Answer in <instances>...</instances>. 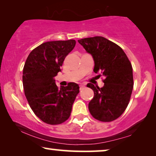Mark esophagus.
<instances>
[{"label": "esophagus", "instance_id": "1", "mask_svg": "<svg viewBox=\"0 0 156 156\" xmlns=\"http://www.w3.org/2000/svg\"><path fill=\"white\" fill-rule=\"evenodd\" d=\"M80 89H84V87H85V86H84V84H80Z\"/></svg>", "mask_w": 156, "mask_h": 156}]
</instances>
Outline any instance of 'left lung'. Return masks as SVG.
I'll return each mask as SVG.
<instances>
[{
    "instance_id": "left-lung-1",
    "label": "left lung",
    "mask_w": 156,
    "mask_h": 156,
    "mask_svg": "<svg viewBox=\"0 0 156 156\" xmlns=\"http://www.w3.org/2000/svg\"><path fill=\"white\" fill-rule=\"evenodd\" d=\"M94 62V72H102L104 85L99 88L89 83L94 95L89 103L94 118L109 122L124 112L133 87V69L126 53L119 45L101 36L78 40Z\"/></svg>"
}]
</instances>
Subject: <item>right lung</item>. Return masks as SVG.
I'll return each mask as SVG.
<instances>
[{"instance_id": "1", "label": "right lung", "mask_w": 156, "mask_h": 156, "mask_svg": "<svg viewBox=\"0 0 156 156\" xmlns=\"http://www.w3.org/2000/svg\"><path fill=\"white\" fill-rule=\"evenodd\" d=\"M75 44L74 40L44 42L30 53L25 63L23 84L25 97L36 116L48 124L67 121L80 92L76 83L59 88L55 80Z\"/></svg>"}]
</instances>
